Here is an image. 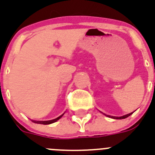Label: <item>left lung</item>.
<instances>
[{
	"mask_svg": "<svg viewBox=\"0 0 155 155\" xmlns=\"http://www.w3.org/2000/svg\"><path fill=\"white\" fill-rule=\"evenodd\" d=\"M132 114H133V112L130 113V114H126V115L122 116V117H113V118H114V119H124V118H127V117H129V116L131 115Z\"/></svg>",
	"mask_w": 155,
	"mask_h": 155,
	"instance_id": "obj_1",
	"label": "left lung"
}]
</instances>
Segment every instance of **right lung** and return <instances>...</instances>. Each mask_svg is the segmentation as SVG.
<instances>
[{"label": "right lung", "mask_w": 155, "mask_h": 155, "mask_svg": "<svg viewBox=\"0 0 155 155\" xmlns=\"http://www.w3.org/2000/svg\"><path fill=\"white\" fill-rule=\"evenodd\" d=\"M63 114H62L61 116H59V117H58L56 119H53V120H47V121H35V120H33V122H35V123H37V124H53L54 123V122L57 121L59 119H60L61 117L63 116Z\"/></svg>", "instance_id": "right-lung-1"}]
</instances>
